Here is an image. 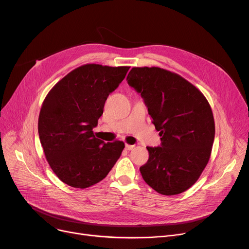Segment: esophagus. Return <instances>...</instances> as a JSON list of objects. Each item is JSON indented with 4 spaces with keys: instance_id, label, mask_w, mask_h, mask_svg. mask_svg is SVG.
<instances>
[{
    "instance_id": "1",
    "label": "esophagus",
    "mask_w": 249,
    "mask_h": 249,
    "mask_svg": "<svg viewBox=\"0 0 249 249\" xmlns=\"http://www.w3.org/2000/svg\"><path fill=\"white\" fill-rule=\"evenodd\" d=\"M134 145H130V144H126L125 145V148H126V150H133V149H134Z\"/></svg>"
}]
</instances>
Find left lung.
Returning <instances> with one entry per match:
<instances>
[{"label": "left lung", "instance_id": "8db88e82", "mask_svg": "<svg viewBox=\"0 0 249 249\" xmlns=\"http://www.w3.org/2000/svg\"><path fill=\"white\" fill-rule=\"evenodd\" d=\"M127 81L144 99L161 136V146L147 147L144 181L163 195L186 191L211 155L215 124L207 99L183 77L159 67L132 68Z\"/></svg>", "mask_w": 249, "mask_h": 249}]
</instances>
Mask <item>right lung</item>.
I'll list each match as a JSON object with an SVG mask.
<instances>
[{
    "mask_svg": "<svg viewBox=\"0 0 249 249\" xmlns=\"http://www.w3.org/2000/svg\"><path fill=\"white\" fill-rule=\"evenodd\" d=\"M130 67L85 64L62 78L42 104L38 131L45 157L57 177L84 189L103 180L125 144L94 136L104 104Z\"/></svg>",
    "mask_w": 249,
    "mask_h": 249,
    "instance_id": "1",
    "label": "right lung"
}]
</instances>
